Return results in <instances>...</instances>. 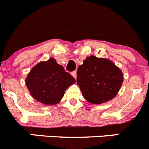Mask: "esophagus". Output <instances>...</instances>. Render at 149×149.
Returning a JSON list of instances; mask_svg holds the SVG:
<instances>
[{
	"instance_id": "34e87169",
	"label": "esophagus",
	"mask_w": 149,
	"mask_h": 149,
	"mask_svg": "<svg viewBox=\"0 0 149 149\" xmlns=\"http://www.w3.org/2000/svg\"><path fill=\"white\" fill-rule=\"evenodd\" d=\"M71 75H72V76H73L75 79H76V75H77L76 71H73V72H72V73H71Z\"/></svg>"
}]
</instances>
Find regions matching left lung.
Returning a JSON list of instances; mask_svg holds the SVG:
<instances>
[{"instance_id":"1","label":"left lung","mask_w":149,"mask_h":149,"mask_svg":"<svg viewBox=\"0 0 149 149\" xmlns=\"http://www.w3.org/2000/svg\"><path fill=\"white\" fill-rule=\"evenodd\" d=\"M76 82L85 100L100 104L117 94L123 82V74L112 61L92 55L79 67Z\"/></svg>"}]
</instances>
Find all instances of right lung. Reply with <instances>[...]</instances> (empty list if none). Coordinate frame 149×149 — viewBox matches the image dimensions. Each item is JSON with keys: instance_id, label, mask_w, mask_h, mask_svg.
Returning <instances> with one entry per match:
<instances>
[{"instance_id": "right-lung-1", "label": "right lung", "mask_w": 149, "mask_h": 149, "mask_svg": "<svg viewBox=\"0 0 149 149\" xmlns=\"http://www.w3.org/2000/svg\"><path fill=\"white\" fill-rule=\"evenodd\" d=\"M75 82L73 76L54 58L37 64L26 79V85L31 96L46 105L58 103L66 89Z\"/></svg>"}]
</instances>
